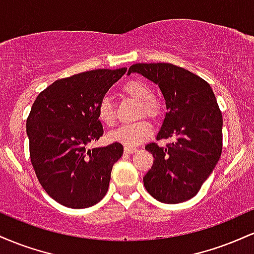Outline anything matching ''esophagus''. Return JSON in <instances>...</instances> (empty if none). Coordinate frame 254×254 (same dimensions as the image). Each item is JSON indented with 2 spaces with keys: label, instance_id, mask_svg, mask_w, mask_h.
Returning a JSON list of instances; mask_svg holds the SVG:
<instances>
[{
  "label": "esophagus",
  "instance_id": "esophagus-1",
  "mask_svg": "<svg viewBox=\"0 0 254 254\" xmlns=\"http://www.w3.org/2000/svg\"><path fill=\"white\" fill-rule=\"evenodd\" d=\"M124 151L127 154H132V153H136L137 149H136V148H133V147H127V145H125Z\"/></svg>",
  "mask_w": 254,
  "mask_h": 254
}]
</instances>
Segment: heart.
<instances>
[{
    "label": "heart",
    "mask_w": 254,
    "mask_h": 254,
    "mask_svg": "<svg viewBox=\"0 0 254 254\" xmlns=\"http://www.w3.org/2000/svg\"><path fill=\"white\" fill-rule=\"evenodd\" d=\"M123 92L130 99L135 100L139 104V117L147 116L150 118H156L160 115V105L155 99H153V89L148 83L141 80H131L127 81L123 86ZM98 117L101 123L112 127L115 124V107L110 98L104 97L99 101L98 105ZM153 132L151 124L147 121H139L133 124H125L117 127L116 130L111 131L109 133V139L112 142H117L133 147L141 143L142 141L150 137Z\"/></svg>",
    "instance_id": "obj_1"
}]
</instances>
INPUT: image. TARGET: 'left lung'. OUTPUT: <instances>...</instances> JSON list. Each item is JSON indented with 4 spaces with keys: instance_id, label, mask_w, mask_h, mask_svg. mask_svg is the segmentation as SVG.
Here are the masks:
<instances>
[{
    "instance_id": "left-lung-1",
    "label": "left lung",
    "mask_w": 254,
    "mask_h": 254,
    "mask_svg": "<svg viewBox=\"0 0 254 254\" xmlns=\"http://www.w3.org/2000/svg\"><path fill=\"white\" fill-rule=\"evenodd\" d=\"M138 72L159 86L166 101L165 119L156 139L176 138L167 147L145 145L154 162L144 188L159 202L191 199L208 179L222 153L223 119L210 84L170 63H137Z\"/></svg>"
}]
</instances>
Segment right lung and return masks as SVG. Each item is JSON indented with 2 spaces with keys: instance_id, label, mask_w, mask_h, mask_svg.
Segmentation results:
<instances>
[{
  "instance_id": "1",
  "label": "right lung",
  "mask_w": 254,
  "mask_h": 254,
  "mask_svg": "<svg viewBox=\"0 0 254 254\" xmlns=\"http://www.w3.org/2000/svg\"><path fill=\"white\" fill-rule=\"evenodd\" d=\"M125 71L97 69L61 78L32 105L26 123L32 166L46 193L64 206L88 208L109 190L111 171L123 155V145H87L103 136L99 101Z\"/></svg>"
}]
</instances>
